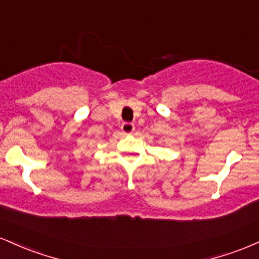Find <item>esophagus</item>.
<instances>
[{
  "instance_id": "obj_1",
  "label": "esophagus",
  "mask_w": 259,
  "mask_h": 259,
  "mask_svg": "<svg viewBox=\"0 0 259 259\" xmlns=\"http://www.w3.org/2000/svg\"><path fill=\"white\" fill-rule=\"evenodd\" d=\"M134 130H135V126H134V124L132 123H124L123 125H121V132L124 134H127V135L133 134Z\"/></svg>"
}]
</instances>
